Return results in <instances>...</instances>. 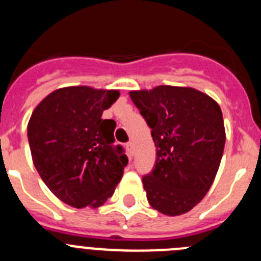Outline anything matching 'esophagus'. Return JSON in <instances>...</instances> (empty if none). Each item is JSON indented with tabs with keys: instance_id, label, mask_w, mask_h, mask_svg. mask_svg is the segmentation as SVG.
Here are the masks:
<instances>
[{
	"instance_id": "obj_1",
	"label": "esophagus",
	"mask_w": 261,
	"mask_h": 261,
	"mask_svg": "<svg viewBox=\"0 0 261 261\" xmlns=\"http://www.w3.org/2000/svg\"><path fill=\"white\" fill-rule=\"evenodd\" d=\"M126 150H128L129 155L130 156L133 155V144L132 142H128V144H126Z\"/></svg>"
}]
</instances>
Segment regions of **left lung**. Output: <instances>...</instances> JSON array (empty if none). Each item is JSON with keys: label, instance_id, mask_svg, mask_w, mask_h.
<instances>
[{"label": "left lung", "instance_id": "1", "mask_svg": "<svg viewBox=\"0 0 261 261\" xmlns=\"http://www.w3.org/2000/svg\"><path fill=\"white\" fill-rule=\"evenodd\" d=\"M156 147L153 170L142 176L149 204L167 216L187 213L208 192L225 146L220 106L191 87L132 91Z\"/></svg>", "mask_w": 261, "mask_h": 261}]
</instances>
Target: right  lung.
<instances>
[{"label": "right lung", "instance_id": "obj_1", "mask_svg": "<svg viewBox=\"0 0 261 261\" xmlns=\"http://www.w3.org/2000/svg\"><path fill=\"white\" fill-rule=\"evenodd\" d=\"M117 90L59 89L32 112L27 126L32 161L45 186L73 208H98L114 195L128 156L115 145L116 123L102 119Z\"/></svg>", "mask_w": 261, "mask_h": 261}]
</instances>
